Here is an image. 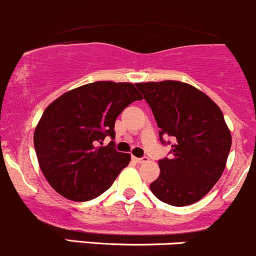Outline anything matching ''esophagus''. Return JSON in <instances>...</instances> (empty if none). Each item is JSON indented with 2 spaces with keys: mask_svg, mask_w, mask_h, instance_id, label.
Listing matches in <instances>:
<instances>
[{
  "mask_svg": "<svg viewBox=\"0 0 256 256\" xmlns=\"http://www.w3.org/2000/svg\"><path fill=\"white\" fill-rule=\"evenodd\" d=\"M132 160L136 162V164H144V161H147V157L144 156V157H140V158H138V157H132Z\"/></svg>",
  "mask_w": 256,
  "mask_h": 256,
  "instance_id": "esophagus-1",
  "label": "esophagus"
}]
</instances>
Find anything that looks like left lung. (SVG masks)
Listing matches in <instances>:
<instances>
[{"mask_svg": "<svg viewBox=\"0 0 256 256\" xmlns=\"http://www.w3.org/2000/svg\"><path fill=\"white\" fill-rule=\"evenodd\" d=\"M151 108L162 144L171 138V157L158 161L151 192L183 207L202 200L226 168L232 135L222 110L204 92L176 80L138 82ZM167 144H171L167 141Z\"/></svg>", "mask_w": 256, "mask_h": 256, "instance_id": "left-lung-1", "label": "left lung"}]
</instances>
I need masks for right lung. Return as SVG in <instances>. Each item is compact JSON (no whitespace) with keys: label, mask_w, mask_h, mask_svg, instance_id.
I'll return each mask as SVG.
<instances>
[{"label":"right lung","mask_w":256,"mask_h":256,"mask_svg":"<svg viewBox=\"0 0 256 256\" xmlns=\"http://www.w3.org/2000/svg\"><path fill=\"white\" fill-rule=\"evenodd\" d=\"M142 96L131 82H95L64 92L49 104L34 130L38 164L49 184L60 196L85 202L109 190L130 164L118 152L115 120Z\"/></svg>","instance_id":"right-lung-1"}]
</instances>
